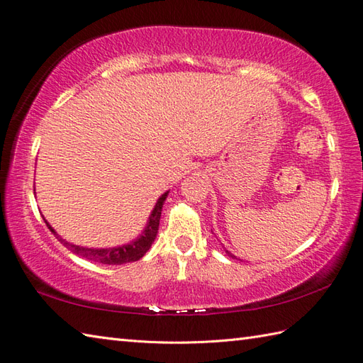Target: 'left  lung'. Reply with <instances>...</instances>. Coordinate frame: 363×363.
I'll list each match as a JSON object with an SVG mask.
<instances>
[{
	"mask_svg": "<svg viewBox=\"0 0 363 363\" xmlns=\"http://www.w3.org/2000/svg\"><path fill=\"white\" fill-rule=\"evenodd\" d=\"M225 251H226V254H228V256H229V257H233V259H235V256H234V254H233V252H229L228 250H225Z\"/></svg>",
	"mask_w": 363,
	"mask_h": 363,
	"instance_id": "obj_1",
	"label": "left lung"
}]
</instances>
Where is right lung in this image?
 Instances as JSON below:
<instances>
[{"mask_svg":"<svg viewBox=\"0 0 363 363\" xmlns=\"http://www.w3.org/2000/svg\"><path fill=\"white\" fill-rule=\"evenodd\" d=\"M168 195L167 194L162 195L156 206H154V209L150 215V220L146 223V228L143 230V234L137 238V240L130 242L128 245H123V246H117V248H104V250H96V248H84V246H78V245H73V243H68L65 242L62 237H59L56 234V230H54L50 225L48 221L45 220L46 226L51 230L54 235H57V238L60 242H62L68 250L72 252L78 254V256H82L84 259H89V260H94V262H99V264H106V265H121V264H128V262H135L138 259H142L146 251L151 248V245L154 242V238L157 235V230H159V220H160V213H162V207H164V201Z\"/></svg>","mask_w":363,"mask_h":363,"instance_id":"add662e5","label":"right lung"}]
</instances>
